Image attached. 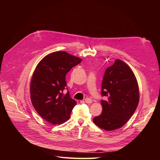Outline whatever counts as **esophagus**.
Instances as JSON below:
<instances>
[{
    "instance_id": "34e87169",
    "label": "esophagus",
    "mask_w": 160,
    "mask_h": 160,
    "mask_svg": "<svg viewBox=\"0 0 160 160\" xmlns=\"http://www.w3.org/2000/svg\"><path fill=\"white\" fill-rule=\"evenodd\" d=\"M85 102L86 103H92V100L90 99V98H85Z\"/></svg>"
}]
</instances>
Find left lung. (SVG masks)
Instances as JSON below:
<instances>
[{
    "instance_id": "left-lung-1",
    "label": "left lung",
    "mask_w": 160,
    "mask_h": 160,
    "mask_svg": "<svg viewBox=\"0 0 160 160\" xmlns=\"http://www.w3.org/2000/svg\"><path fill=\"white\" fill-rule=\"evenodd\" d=\"M102 112L93 119L101 129L111 131L127 123L136 109L139 99L138 83L133 72L122 61L116 59L105 70L101 85Z\"/></svg>"
}]
</instances>
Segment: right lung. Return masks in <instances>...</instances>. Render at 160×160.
Segmentation results:
<instances>
[{"instance_id":"obj_1","label":"right lung","mask_w":160,"mask_h":160,"mask_svg":"<svg viewBox=\"0 0 160 160\" xmlns=\"http://www.w3.org/2000/svg\"><path fill=\"white\" fill-rule=\"evenodd\" d=\"M79 57L65 51L45 56L38 62L31 82V99L34 108L43 119L54 125L65 122L76 105L67 90L66 74L81 62Z\"/></svg>"}]
</instances>
